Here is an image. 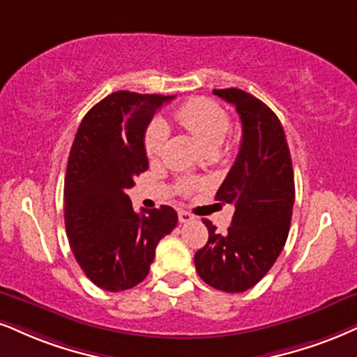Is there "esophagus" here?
I'll use <instances>...</instances> for the list:
<instances>
[{
    "label": "esophagus",
    "mask_w": 357,
    "mask_h": 357,
    "mask_svg": "<svg viewBox=\"0 0 357 357\" xmlns=\"http://www.w3.org/2000/svg\"><path fill=\"white\" fill-rule=\"evenodd\" d=\"M193 218H195V217H193L190 212H185V210H178L180 223H188V222H192Z\"/></svg>",
    "instance_id": "1"
}]
</instances>
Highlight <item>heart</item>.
Segmentation results:
<instances>
[{
    "label": "heart",
    "mask_w": 357,
    "mask_h": 357,
    "mask_svg": "<svg viewBox=\"0 0 357 357\" xmlns=\"http://www.w3.org/2000/svg\"><path fill=\"white\" fill-rule=\"evenodd\" d=\"M175 119L180 126L190 130L197 139L204 144L206 151L213 152L225 140L230 130V117L222 105L205 98H193L183 102L175 111ZM167 140H169V127L162 121H152L145 130L144 147L149 158H158L164 152ZM199 187L193 180H182L180 190L192 192Z\"/></svg>",
    "instance_id": "obj_1"
}]
</instances>
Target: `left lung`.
<instances>
[{
	"label": "left lung",
	"mask_w": 357,
	"mask_h": 357,
	"mask_svg": "<svg viewBox=\"0 0 357 357\" xmlns=\"http://www.w3.org/2000/svg\"><path fill=\"white\" fill-rule=\"evenodd\" d=\"M213 94L235 105L243 135L235 164L215 195L235 205L231 225L220 235L210 220H204L208 241L195 253V268L212 288L241 293L270 271L288 238L293 164L283 126L265 102L235 87Z\"/></svg>",
	"instance_id": "1"
}]
</instances>
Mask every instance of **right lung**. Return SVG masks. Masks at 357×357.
Segmentation results:
<instances>
[{
  "label": "right lung",
  "mask_w": 357,
  "mask_h": 357,
  "mask_svg": "<svg viewBox=\"0 0 357 357\" xmlns=\"http://www.w3.org/2000/svg\"><path fill=\"white\" fill-rule=\"evenodd\" d=\"M174 98L114 92L86 114L73 142L64 180L66 233L81 270L105 291L144 281L157 243L177 227L172 206L135 213L126 193L149 169V122Z\"/></svg>",
  "instance_id": "add662e5"
}]
</instances>
